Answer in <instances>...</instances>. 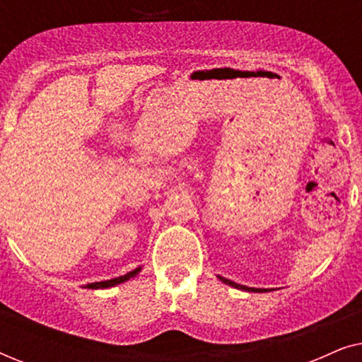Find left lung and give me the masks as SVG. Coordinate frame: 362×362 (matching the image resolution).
<instances>
[{
    "label": "left lung",
    "instance_id": "obj_1",
    "mask_svg": "<svg viewBox=\"0 0 362 362\" xmlns=\"http://www.w3.org/2000/svg\"><path fill=\"white\" fill-rule=\"evenodd\" d=\"M219 280H221V281H224L226 285H230V286H234V288H239V290H245V291H255V293H264V291H269V290H267V288H250V286L239 285V284H235V281H232V280H227V279H224V276H219Z\"/></svg>",
    "mask_w": 362,
    "mask_h": 362
}]
</instances>
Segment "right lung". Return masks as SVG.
Wrapping results in <instances>:
<instances>
[{
	"instance_id": "obj_1",
	"label": "right lung",
	"mask_w": 362,
	"mask_h": 362,
	"mask_svg": "<svg viewBox=\"0 0 362 362\" xmlns=\"http://www.w3.org/2000/svg\"><path fill=\"white\" fill-rule=\"evenodd\" d=\"M140 270H141V267H138V269L128 272L127 275L118 276V279H112V280H105V281H95V284H88L87 288H93V290H97V288H110V286L120 285V284H123V281L133 279V276L140 274Z\"/></svg>"
}]
</instances>
